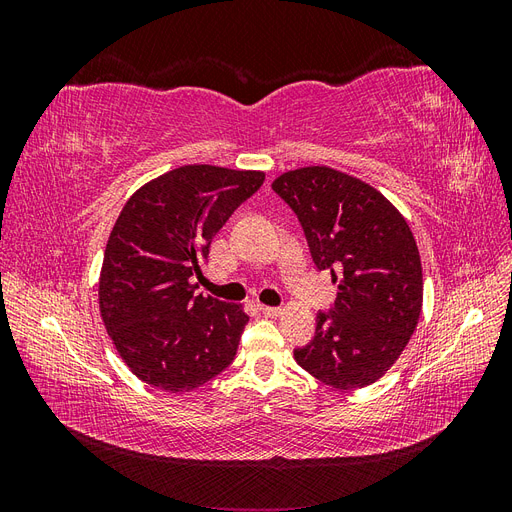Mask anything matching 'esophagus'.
I'll return each mask as SVG.
<instances>
[{
  "mask_svg": "<svg viewBox=\"0 0 512 512\" xmlns=\"http://www.w3.org/2000/svg\"><path fill=\"white\" fill-rule=\"evenodd\" d=\"M258 309L265 316H269V318H273V316H280L282 314V307H271V305H258Z\"/></svg>",
  "mask_w": 512,
  "mask_h": 512,
  "instance_id": "1",
  "label": "esophagus"
}]
</instances>
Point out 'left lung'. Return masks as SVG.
Here are the masks:
<instances>
[{"instance_id": "obj_1", "label": "left lung", "mask_w": 512, "mask_h": 512, "mask_svg": "<svg viewBox=\"0 0 512 512\" xmlns=\"http://www.w3.org/2000/svg\"><path fill=\"white\" fill-rule=\"evenodd\" d=\"M271 188L299 218L318 271H331L339 288L294 359L333 389H363L399 359L421 316L410 226L378 190L327 166L290 170Z\"/></svg>"}]
</instances>
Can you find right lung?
<instances>
[{"label": "right lung", "instance_id": "obj_1", "mask_svg": "<svg viewBox=\"0 0 512 512\" xmlns=\"http://www.w3.org/2000/svg\"><path fill=\"white\" fill-rule=\"evenodd\" d=\"M258 170L190 164L149 181L121 209L100 273V314L136 378L188 393L235 359L250 322L241 305L196 294L200 262Z\"/></svg>", "mask_w": 512, "mask_h": 512}]
</instances>
